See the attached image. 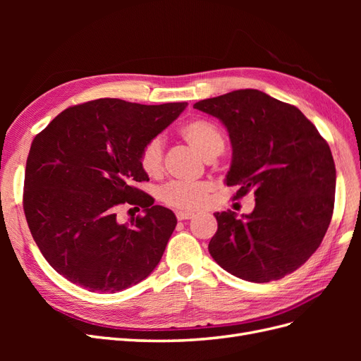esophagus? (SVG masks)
<instances>
[{
  "instance_id": "1",
  "label": "esophagus",
  "mask_w": 361,
  "mask_h": 361,
  "mask_svg": "<svg viewBox=\"0 0 361 361\" xmlns=\"http://www.w3.org/2000/svg\"><path fill=\"white\" fill-rule=\"evenodd\" d=\"M176 216L178 220H191V218H194V212H188V211H178L176 212Z\"/></svg>"
}]
</instances>
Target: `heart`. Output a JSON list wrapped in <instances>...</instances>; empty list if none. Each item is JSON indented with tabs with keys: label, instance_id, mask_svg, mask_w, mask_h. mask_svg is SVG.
I'll return each mask as SVG.
<instances>
[{
	"label": "heart",
	"instance_id": "heart-1",
	"mask_svg": "<svg viewBox=\"0 0 361 361\" xmlns=\"http://www.w3.org/2000/svg\"><path fill=\"white\" fill-rule=\"evenodd\" d=\"M183 140L202 158L220 154L224 146L223 133L215 123L204 118H194L180 128ZM140 167L149 176H158L162 170V141L152 138L140 152ZM209 183L206 182H170L159 190V199L178 209H197L207 197Z\"/></svg>",
	"mask_w": 361,
	"mask_h": 361
}]
</instances>
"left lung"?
<instances>
[{"instance_id":"1","label":"left lung","mask_w":361,"mask_h":361,"mask_svg":"<svg viewBox=\"0 0 361 361\" xmlns=\"http://www.w3.org/2000/svg\"><path fill=\"white\" fill-rule=\"evenodd\" d=\"M226 126L232 162L226 185L233 199L255 194L243 218L215 212L214 260L253 283L283 279L307 260L330 226L336 167L330 146L297 106L255 90H235L194 104Z\"/></svg>"}]
</instances>
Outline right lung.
I'll return each instance as SVG.
<instances>
[{"label":"right lung","instance_id":"obj_1","mask_svg":"<svg viewBox=\"0 0 361 361\" xmlns=\"http://www.w3.org/2000/svg\"><path fill=\"white\" fill-rule=\"evenodd\" d=\"M187 105L96 99L64 110L32 140L24 212L59 274L92 292L113 293L157 268L178 220L135 188L149 180L140 152ZM123 202L145 207V215L120 225L115 211Z\"/></svg>","mask_w":361,"mask_h":361}]
</instances>
